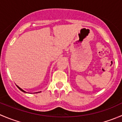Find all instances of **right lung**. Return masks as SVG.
I'll list each match as a JSON object with an SVG mask.
<instances>
[{"label": "right lung", "mask_w": 122, "mask_h": 122, "mask_svg": "<svg viewBox=\"0 0 122 122\" xmlns=\"http://www.w3.org/2000/svg\"><path fill=\"white\" fill-rule=\"evenodd\" d=\"M17 87H18V88H19V90H21L22 91V92H25V91L24 90H23L22 89V88H20V87H18V86H17ZM25 93H26V92H25ZM38 93H39V92H38Z\"/></svg>", "instance_id": "right-lung-1"}]
</instances>
